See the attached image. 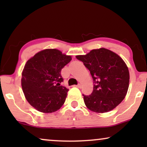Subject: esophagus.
Listing matches in <instances>:
<instances>
[{
    "mask_svg": "<svg viewBox=\"0 0 147 147\" xmlns=\"http://www.w3.org/2000/svg\"><path fill=\"white\" fill-rule=\"evenodd\" d=\"M74 87H77V88H80L82 87V85H81V84H78V85H74Z\"/></svg>",
    "mask_w": 147,
    "mask_h": 147,
    "instance_id": "34e87169",
    "label": "esophagus"
}]
</instances>
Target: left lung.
<instances>
[{"instance_id": "8db88e82", "label": "left lung", "mask_w": 147, "mask_h": 147, "mask_svg": "<svg viewBox=\"0 0 147 147\" xmlns=\"http://www.w3.org/2000/svg\"><path fill=\"white\" fill-rule=\"evenodd\" d=\"M76 58L89 69L94 84L90 95L83 94L87 108L97 113L115 108L125 98L129 86V71L125 62L105 48L93 49Z\"/></svg>"}]
</instances>
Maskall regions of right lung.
Returning a JSON list of instances; mask_svg holds the SVG:
<instances>
[{
    "mask_svg": "<svg viewBox=\"0 0 147 147\" xmlns=\"http://www.w3.org/2000/svg\"><path fill=\"white\" fill-rule=\"evenodd\" d=\"M71 60V56L59 50L47 49L27 61L22 73V88L28 102L38 111L51 113L63 106L69 90L60 85L63 81L61 71Z\"/></svg>",
    "mask_w": 147,
    "mask_h": 147,
    "instance_id": "1",
    "label": "right lung"
}]
</instances>
